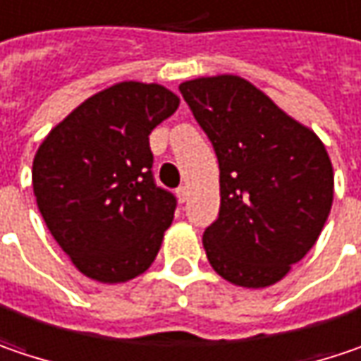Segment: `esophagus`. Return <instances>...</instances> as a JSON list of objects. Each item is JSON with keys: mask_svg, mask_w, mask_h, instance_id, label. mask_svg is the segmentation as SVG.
I'll list each match as a JSON object with an SVG mask.
<instances>
[{"mask_svg": "<svg viewBox=\"0 0 361 361\" xmlns=\"http://www.w3.org/2000/svg\"><path fill=\"white\" fill-rule=\"evenodd\" d=\"M188 196H190V188L188 185H180L178 188V198H180V202L188 200Z\"/></svg>", "mask_w": 361, "mask_h": 361, "instance_id": "esophagus-1", "label": "esophagus"}]
</instances>
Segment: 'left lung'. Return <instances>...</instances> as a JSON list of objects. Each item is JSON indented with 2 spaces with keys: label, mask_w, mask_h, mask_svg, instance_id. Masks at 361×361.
<instances>
[{
  "label": "left lung",
  "mask_w": 361,
  "mask_h": 361,
  "mask_svg": "<svg viewBox=\"0 0 361 361\" xmlns=\"http://www.w3.org/2000/svg\"><path fill=\"white\" fill-rule=\"evenodd\" d=\"M221 169L219 219L202 243L231 284L280 282L317 243L333 204V165L325 145L237 75L180 85Z\"/></svg>",
  "instance_id": "obj_1"
}]
</instances>
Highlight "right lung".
Wrapping results in <instances>:
<instances>
[{
  "mask_svg": "<svg viewBox=\"0 0 361 361\" xmlns=\"http://www.w3.org/2000/svg\"><path fill=\"white\" fill-rule=\"evenodd\" d=\"M178 106L159 83L122 81L87 97L38 147V210L83 276L118 284L155 262L176 196L153 180L149 135Z\"/></svg>",
  "mask_w": 361,
  "mask_h": 361,
  "instance_id": "add662e5",
  "label": "right lung"
}]
</instances>
